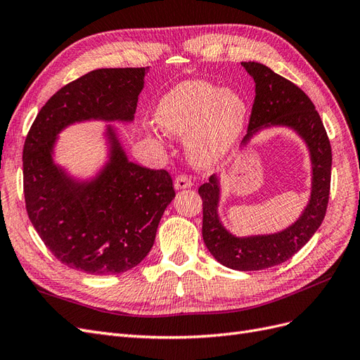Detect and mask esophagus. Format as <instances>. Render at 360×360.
I'll use <instances>...</instances> for the list:
<instances>
[{
  "mask_svg": "<svg viewBox=\"0 0 360 360\" xmlns=\"http://www.w3.org/2000/svg\"><path fill=\"white\" fill-rule=\"evenodd\" d=\"M192 180L188 177V176H179L176 179V181H174V188H176L177 191H181V189H189L192 188Z\"/></svg>",
  "mask_w": 360,
  "mask_h": 360,
  "instance_id": "obj_1",
  "label": "esophagus"
}]
</instances>
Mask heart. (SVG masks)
I'll use <instances>...</instances> for the list:
<instances>
[{
	"label": "heart",
	"mask_w": 360,
	"mask_h": 360,
	"mask_svg": "<svg viewBox=\"0 0 360 360\" xmlns=\"http://www.w3.org/2000/svg\"><path fill=\"white\" fill-rule=\"evenodd\" d=\"M246 120L248 105L240 94L202 79L177 84L156 106L158 124L169 135H188V158L202 169L228 158Z\"/></svg>",
	"instance_id": "heart-1"
}]
</instances>
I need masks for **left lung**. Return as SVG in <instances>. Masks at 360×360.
I'll use <instances>...</instances> for the list:
<instances>
[{"label":"left lung","instance_id":"left-lung-1","mask_svg":"<svg viewBox=\"0 0 360 360\" xmlns=\"http://www.w3.org/2000/svg\"><path fill=\"white\" fill-rule=\"evenodd\" d=\"M242 66L255 82V99L250 112L246 147L259 130L288 127L303 139L309 151L312 179L311 197L297 221L271 234L238 237L224 226L217 207L221 201V179L213 174L201 184L202 238L216 261L233 270H263L282 264L309 242L319 230L328 209L332 171V148L319 112L297 85L282 78L261 63L243 61Z\"/></svg>","mask_w":360,"mask_h":360}]
</instances>
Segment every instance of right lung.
<instances>
[{
    "mask_svg": "<svg viewBox=\"0 0 360 360\" xmlns=\"http://www.w3.org/2000/svg\"><path fill=\"white\" fill-rule=\"evenodd\" d=\"M148 68L97 69L64 85L41 108L24 144V195L32 226L57 259L106 276L138 266L153 248L160 217L176 197L165 169L127 159L106 124L108 160L75 179L53 160L64 129L90 120L132 123Z\"/></svg>",
    "mask_w": 360,
    "mask_h": 360,
    "instance_id": "right-lung-1",
    "label": "right lung"
}]
</instances>
